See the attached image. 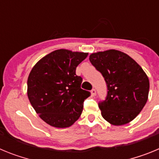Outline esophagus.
Listing matches in <instances>:
<instances>
[{
    "mask_svg": "<svg viewBox=\"0 0 159 159\" xmlns=\"http://www.w3.org/2000/svg\"><path fill=\"white\" fill-rule=\"evenodd\" d=\"M91 94H92V96H95V95H96V91H95V89H92V91H91Z\"/></svg>",
    "mask_w": 159,
    "mask_h": 159,
    "instance_id": "obj_1",
    "label": "esophagus"
}]
</instances>
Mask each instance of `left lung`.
<instances>
[{
  "label": "left lung",
  "mask_w": 159,
  "mask_h": 159,
  "mask_svg": "<svg viewBox=\"0 0 159 159\" xmlns=\"http://www.w3.org/2000/svg\"><path fill=\"white\" fill-rule=\"evenodd\" d=\"M89 60L102 74L107 88L106 99L99 102L103 119L115 126L130 123L148 99L147 74L131 57L118 50L92 53Z\"/></svg>",
  "instance_id": "1"
}]
</instances>
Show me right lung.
Returning <instances> with one entry per match:
<instances>
[{"instance_id":"1","label":"right lung","mask_w":159,"mask_h":159,"mask_svg":"<svg viewBox=\"0 0 159 159\" xmlns=\"http://www.w3.org/2000/svg\"><path fill=\"white\" fill-rule=\"evenodd\" d=\"M88 53L59 49L32 67L28 78V97L43 121L58 128L68 127L81 116L84 99L91 95L81 88L76 67Z\"/></svg>"}]
</instances>
